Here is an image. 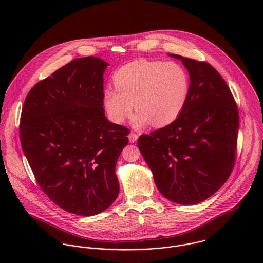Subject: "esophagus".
<instances>
[{
    "label": "esophagus",
    "instance_id": "obj_1",
    "mask_svg": "<svg viewBox=\"0 0 263 263\" xmlns=\"http://www.w3.org/2000/svg\"><path fill=\"white\" fill-rule=\"evenodd\" d=\"M138 138H139V136H138L137 134H135V133H130V134L128 135V141H129V143H135V142H137V141H138Z\"/></svg>",
    "mask_w": 263,
    "mask_h": 263
}]
</instances>
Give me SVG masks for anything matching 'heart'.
<instances>
[{"label": "heart", "mask_w": 263, "mask_h": 263, "mask_svg": "<svg viewBox=\"0 0 263 263\" xmlns=\"http://www.w3.org/2000/svg\"><path fill=\"white\" fill-rule=\"evenodd\" d=\"M115 88L103 92L110 120L121 123L135 108V128L153 122L157 127L172 123L182 112L189 92L185 70L178 64L139 60L119 68L113 76Z\"/></svg>", "instance_id": "b5f03b06"}]
</instances>
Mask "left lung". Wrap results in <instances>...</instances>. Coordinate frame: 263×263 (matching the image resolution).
<instances>
[{
  "instance_id": "left-lung-1",
  "label": "left lung",
  "mask_w": 263,
  "mask_h": 263,
  "mask_svg": "<svg viewBox=\"0 0 263 263\" xmlns=\"http://www.w3.org/2000/svg\"><path fill=\"white\" fill-rule=\"evenodd\" d=\"M168 55L181 61L189 73L187 101L176 120L142 135L138 147L164 197L196 204L222 187L232 172L238 108L225 80L211 65Z\"/></svg>"
}]
</instances>
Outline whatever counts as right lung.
<instances>
[{
  "mask_svg": "<svg viewBox=\"0 0 263 263\" xmlns=\"http://www.w3.org/2000/svg\"><path fill=\"white\" fill-rule=\"evenodd\" d=\"M108 63L96 57L67 64L29 91L20 140L39 186L60 208L78 216L108 209L119 192L115 166L129 130L103 108Z\"/></svg>",
  "mask_w": 263,
  "mask_h": 263,
  "instance_id": "obj_1",
  "label": "right lung"
}]
</instances>
